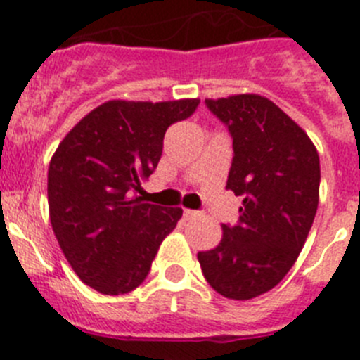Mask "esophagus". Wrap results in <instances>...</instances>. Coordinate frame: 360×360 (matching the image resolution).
I'll return each mask as SVG.
<instances>
[{"label":"esophagus","mask_w":360,"mask_h":360,"mask_svg":"<svg viewBox=\"0 0 360 360\" xmlns=\"http://www.w3.org/2000/svg\"><path fill=\"white\" fill-rule=\"evenodd\" d=\"M198 211H191V209H184V218L186 219H193V218H198Z\"/></svg>","instance_id":"obj_1"}]
</instances>
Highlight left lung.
<instances>
[{
	"instance_id": "left-lung-1",
	"label": "left lung",
	"mask_w": 360,
	"mask_h": 360,
	"mask_svg": "<svg viewBox=\"0 0 360 360\" xmlns=\"http://www.w3.org/2000/svg\"><path fill=\"white\" fill-rule=\"evenodd\" d=\"M205 106L231 133L227 189L243 196V205L238 224H224L218 247L198 252V262L218 294L243 301L274 288L303 249L319 203V155L262 95L205 98Z\"/></svg>"
}]
</instances>
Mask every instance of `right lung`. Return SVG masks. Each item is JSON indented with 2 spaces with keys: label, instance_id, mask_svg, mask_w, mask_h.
<instances>
[{
  "label": "right lung",
  "instance_id": "right-lung-1",
  "mask_svg": "<svg viewBox=\"0 0 360 360\" xmlns=\"http://www.w3.org/2000/svg\"><path fill=\"white\" fill-rule=\"evenodd\" d=\"M198 98L110 101L63 139L49 167L50 221L75 274L101 294L135 290L149 274L182 209L135 195L157 169L171 124L189 119Z\"/></svg>",
  "mask_w": 360,
  "mask_h": 360
}]
</instances>
